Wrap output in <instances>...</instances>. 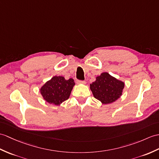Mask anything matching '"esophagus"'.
<instances>
[{
    "label": "esophagus",
    "mask_w": 159,
    "mask_h": 159,
    "mask_svg": "<svg viewBox=\"0 0 159 159\" xmlns=\"http://www.w3.org/2000/svg\"><path fill=\"white\" fill-rule=\"evenodd\" d=\"M76 83L77 84H85L86 82L84 80H76Z\"/></svg>",
    "instance_id": "1"
}]
</instances>
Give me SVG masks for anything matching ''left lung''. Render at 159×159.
<instances>
[{
  "instance_id": "8db88e82",
  "label": "left lung",
  "mask_w": 159,
  "mask_h": 159,
  "mask_svg": "<svg viewBox=\"0 0 159 159\" xmlns=\"http://www.w3.org/2000/svg\"><path fill=\"white\" fill-rule=\"evenodd\" d=\"M125 83L116 79L108 72H102L90 84V89L95 99L103 104H108L116 101L123 93Z\"/></svg>"
}]
</instances>
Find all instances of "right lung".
Wrapping results in <instances>:
<instances>
[{
	"instance_id": "1",
	"label": "right lung",
	"mask_w": 159,
	"mask_h": 159,
	"mask_svg": "<svg viewBox=\"0 0 159 159\" xmlns=\"http://www.w3.org/2000/svg\"><path fill=\"white\" fill-rule=\"evenodd\" d=\"M75 85L73 79L66 80L64 76H55L40 87V92L47 103L60 106L69 98Z\"/></svg>"
}]
</instances>
